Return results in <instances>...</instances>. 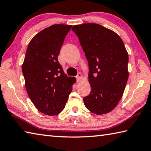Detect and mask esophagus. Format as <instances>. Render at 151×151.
Instances as JSON below:
<instances>
[{
    "instance_id": "34e87169",
    "label": "esophagus",
    "mask_w": 151,
    "mask_h": 151,
    "mask_svg": "<svg viewBox=\"0 0 151 151\" xmlns=\"http://www.w3.org/2000/svg\"><path fill=\"white\" fill-rule=\"evenodd\" d=\"M82 77H83V76H82V74H81V73H79L78 74V75H77V76H76V79H77L78 82L79 81H81V80Z\"/></svg>"
}]
</instances>
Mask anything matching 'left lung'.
I'll return each instance as SVG.
<instances>
[{
    "instance_id": "left-lung-1",
    "label": "left lung",
    "mask_w": 151,
    "mask_h": 151,
    "mask_svg": "<svg viewBox=\"0 0 151 151\" xmlns=\"http://www.w3.org/2000/svg\"><path fill=\"white\" fill-rule=\"evenodd\" d=\"M72 30L88 62L91 92L83 98L84 105L96 115L108 114L121 100L129 77L124 43L116 32L98 24L75 25Z\"/></svg>"
}]
</instances>
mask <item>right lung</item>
Returning a JSON list of instances; mask_svg holds the SVG:
<instances>
[{
    "label": "right lung",
    "instance_id": "add662e5",
    "mask_svg": "<svg viewBox=\"0 0 151 151\" xmlns=\"http://www.w3.org/2000/svg\"><path fill=\"white\" fill-rule=\"evenodd\" d=\"M72 26L54 24L32 38L22 73L27 93L38 110L55 116L63 110L76 79L68 77L58 61L60 49Z\"/></svg>",
    "mask_w": 151,
    "mask_h": 151
}]
</instances>
